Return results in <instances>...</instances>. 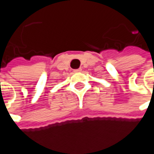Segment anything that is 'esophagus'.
I'll use <instances>...</instances> for the list:
<instances>
[{
	"label": "esophagus",
	"mask_w": 154,
	"mask_h": 154,
	"mask_svg": "<svg viewBox=\"0 0 154 154\" xmlns=\"http://www.w3.org/2000/svg\"><path fill=\"white\" fill-rule=\"evenodd\" d=\"M73 72H82V68H78V69H74Z\"/></svg>",
	"instance_id": "34e87169"
}]
</instances>
